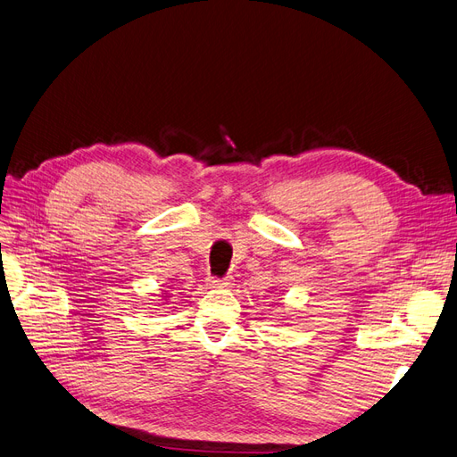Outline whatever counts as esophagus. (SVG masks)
<instances>
[{
	"instance_id": "34e87169",
	"label": "esophagus",
	"mask_w": 457,
	"mask_h": 457,
	"mask_svg": "<svg viewBox=\"0 0 457 457\" xmlns=\"http://www.w3.org/2000/svg\"><path fill=\"white\" fill-rule=\"evenodd\" d=\"M207 285L211 287V288H228V287H231V278H216V277H211L209 281H207Z\"/></svg>"
}]
</instances>
